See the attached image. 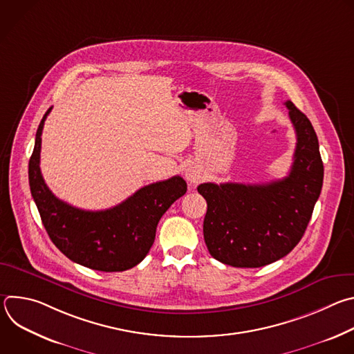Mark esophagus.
Returning <instances> with one entry per match:
<instances>
[{
    "instance_id": "esophagus-1",
    "label": "esophagus",
    "mask_w": 354,
    "mask_h": 354,
    "mask_svg": "<svg viewBox=\"0 0 354 354\" xmlns=\"http://www.w3.org/2000/svg\"><path fill=\"white\" fill-rule=\"evenodd\" d=\"M185 178L187 179V182L190 183H197L200 179H201V172L196 168V167H187L186 171H185Z\"/></svg>"
}]
</instances>
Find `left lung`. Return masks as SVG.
Instances as JSON below:
<instances>
[{"instance_id":"obj_1","label":"left lung","mask_w":354,"mask_h":354,"mask_svg":"<svg viewBox=\"0 0 354 354\" xmlns=\"http://www.w3.org/2000/svg\"><path fill=\"white\" fill-rule=\"evenodd\" d=\"M297 134L288 176L265 185L201 183L207 201L203 223L210 255L234 268H262L294 249L304 235L321 194L324 164L308 118L287 100Z\"/></svg>"}]
</instances>
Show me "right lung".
<instances>
[{
  "label": "right lung",
  "instance_id": "right-lung-1",
  "mask_svg": "<svg viewBox=\"0 0 354 354\" xmlns=\"http://www.w3.org/2000/svg\"><path fill=\"white\" fill-rule=\"evenodd\" d=\"M36 131L29 160V186L52 242L73 262L100 272H123L138 265L156 239L157 225L187 185L180 176L138 189L120 205L100 212L81 210L57 198L40 172L41 130Z\"/></svg>",
  "mask_w": 354,
  "mask_h": 354
}]
</instances>
